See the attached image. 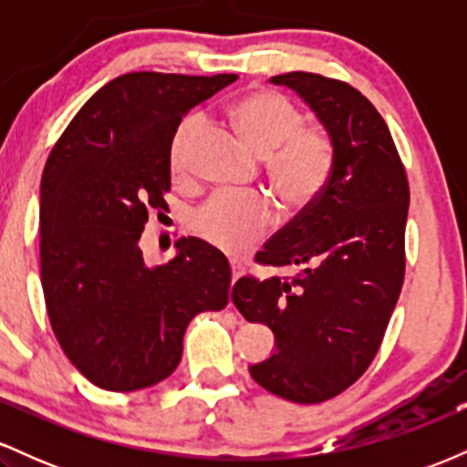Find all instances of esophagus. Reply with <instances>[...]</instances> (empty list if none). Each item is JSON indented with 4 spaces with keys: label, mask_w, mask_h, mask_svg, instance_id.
I'll return each mask as SVG.
<instances>
[{
    "label": "esophagus",
    "mask_w": 467,
    "mask_h": 467,
    "mask_svg": "<svg viewBox=\"0 0 467 467\" xmlns=\"http://www.w3.org/2000/svg\"><path fill=\"white\" fill-rule=\"evenodd\" d=\"M230 270H233V283L237 281L239 276H244V265L239 261H230Z\"/></svg>",
    "instance_id": "1"
}]
</instances>
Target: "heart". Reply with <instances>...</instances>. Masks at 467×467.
Returning a JSON list of instances; mask_svg holds the SVG:
<instances>
[{"label":"heart","instance_id":"b5f03b06","mask_svg":"<svg viewBox=\"0 0 467 467\" xmlns=\"http://www.w3.org/2000/svg\"><path fill=\"white\" fill-rule=\"evenodd\" d=\"M233 127L254 153L267 158V178L289 208H303L323 192L331 175L334 151L325 133L303 130L305 118L285 96L250 89L228 107ZM200 120L184 118L171 142V169L182 173L186 149ZM272 211L264 197L213 195L191 219L192 233L215 248L239 254L267 233Z\"/></svg>","mask_w":467,"mask_h":467}]
</instances>
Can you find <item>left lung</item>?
Returning a JSON list of instances; mask_svg holds the SVG:
<instances>
[{"label": "left lung", "mask_w": 467, "mask_h": 467, "mask_svg": "<svg viewBox=\"0 0 467 467\" xmlns=\"http://www.w3.org/2000/svg\"><path fill=\"white\" fill-rule=\"evenodd\" d=\"M294 89L329 136L327 186L256 254L264 265H303L287 278L241 276L233 303L275 334L276 349L250 367L278 398L318 404L349 389L373 362L404 283L409 180L368 99L309 72L270 78Z\"/></svg>", "instance_id": "left-lung-1"}]
</instances>
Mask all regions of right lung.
I'll use <instances>...</instances> for the list:
<instances>
[{
	"label": "right lung",
	"instance_id": "1",
	"mask_svg": "<svg viewBox=\"0 0 467 467\" xmlns=\"http://www.w3.org/2000/svg\"><path fill=\"white\" fill-rule=\"evenodd\" d=\"M237 74L131 72L88 100L41 178V285L52 331L99 389L127 393L162 382L182 360L200 312L230 298L228 259L182 237L166 265L138 245L149 211L171 189V142L182 116Z\"/></svg>",
	"mask_w": 467,
	"mask_h": 467
}]
</instances>
